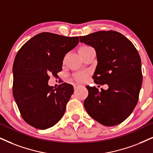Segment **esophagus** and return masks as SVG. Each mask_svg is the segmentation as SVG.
<instances>
[{"label":"esophagus","mask_w":153,"mask_h":153,"mask_svg":"<svg viewBox=\"0 0 153 153\" xmlns=\"http://www.w3.org/2000/svg\"><path fill=\"white\" fill-rule=\"evenodd\" d=\"M81 87H82V85H81L76 84V85H75V86H74V88H75V90H77V89L80 88H81Z\"/></svg>","instance_id":"esophagus-1"}]
</instances>
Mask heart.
<instances>
[{"label": "heart", "mask_w": 153, "mask_h": 153, "mask_svg": "<svg viewBox=\"0 0 153 153\" xmlns=\"http://www.w3.org/2000/svg\"><path fill=\"white\" fill-rule=\"evenodd\" d=\"M90 46H87V45H84V46H81L80 48H79V53H82L83 51H85V50H87L88 49H89ZM86 76V73L84 72H78L76 73L74 75V78L78 82H82V81L84 80Z\"/></svg>", "instance_id": "obj_1"}]
</instances>
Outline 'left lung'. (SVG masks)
<instances>
[{
	"label": "left lung",
	"mask_w": 153,
	"mask_h": 153,
	"mask_svg": "<svg viewBox=\"0 0 153 153\" xmlns=\"http://www.w3.org/2000/svg\"><path fill=\"white\" fill-rule=\"evenodd\" d=\"M80 42L94 48L97 65L92 76L96 84L108 90L86 86L84 107L100 123L114 126L132 113L138 101L143 74L140 55L130 40L113 30L99 31L80 36Z\"/></svg>",
	"instance_id": "8db88e82"
}]
</instances>
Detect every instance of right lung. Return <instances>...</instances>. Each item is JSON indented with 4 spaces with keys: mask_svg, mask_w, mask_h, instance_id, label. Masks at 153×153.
Returning <instances> with one entry per match:
<instances>
[{
    "mask_svg": "<svg viewBox=\"0 0 153 153\" xmlns=\"http://www.w3.org/2000/svg\"><path fill=\"white\" fill-rule=\"evenodd\" d=\"M79 43V37L42 32L30 39L15 56L13 66V93L25 121L37 129L52 127L63 117L73 93L63 82L48 85L50 75L62 71L65 55Z\"/></svg>",
    "mask_w": 153,
    "mask_h": 153,
    "instance_id": "right-lung-1",
    "label": "right lung"
}]
</instances>
